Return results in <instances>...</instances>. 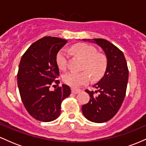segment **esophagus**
I'll return each instance as SVG.
<instances>
[{"label": "esophagus", "mask_w": 146, "mask_h": 146, "mask_svg": "<svg viewBox=\"0 0 146 146\" xmlns=\"http://www.w3.org/2000/svg\"><path fill=\"white\" fill-rule=\"evenodd\" d=\"M71 91L72 93H74V94H78V93H80V91H81V90L79 89V88H73L71 89Z\"/></svg>", "instance_id": "esophagus-1"}]
</instances>
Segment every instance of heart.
I'll return each instance as SVG.
<instances>
[{
    "mask_svg": "<svg viewBox=\"0 0 146 146\" xmlns=\"http://www.w3.org/2000/svg\"><path fill=\"white\" fill-rule=\"evenodd\" d=\"M70 51L75 55L84 60L82 69L80 72L70 71L63 76V81L72 87H79L89 82L90 75L94 80H98L104 74L106 69L107 62L105 56L98 53L93 46L85 43L74 44ZM68 53L65 49H61L56 55V62L61 69H65L67 66Z\"/></svg>",
    "mask_w": 146,
    "mask_h": 146,
    "instance_id": "obj_1",
    "label": "heart"
}]
</instances>
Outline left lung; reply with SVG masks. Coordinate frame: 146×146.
<instances>
[{
	"label": "left lung",
	"instance_id": "1",
	"mask_svg": "<svg viewBox=\"0 0 146 146\" xmlns=\"http://www.w3.org/2000/svg\"><path fill=\"white\" fill-rule=\"evenodd\" d=\"M93 40L101 46L106 56V70L103 78L93 86L98 90H86L90 100L82 106V110L89 121L104 123L113 118L121 108L126 93L128 68L124 55L119 48L102 38ZM98 92L99 94L96 95Z\"/></svg>",
	"mask_w": 146,
	"mask_h": 146
}]
</instances>
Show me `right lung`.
<instances>
[{"mask_svg":"<svg viewBox=\"0 0 146 146\" xmlns=\"http://www.w3.org/2000/svg\"><path fill=\"white\" fill-rule=\"evenodd\" d=\"M66 43L60 38L44 37L33 42L21 58L17 74L19 93L26 110L38 121L56 119L62 102L71 94L66 84L49 90L53 83H60L56 80L60 75L56 55Z\"/></svg>","mask_w":146,"mask_h":146,"instance_id":"add662e5","label":"right lung"}]
</instances>
